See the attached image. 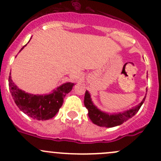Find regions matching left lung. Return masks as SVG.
Listing matches in <instances>:
<instances>
[{"label":"left lung","instance_id":"left-lung-1","mask_svg":"<svg viewBox=\"0 0 161 161\" xmlns=\"http://www.w3.org/2000/svg\"><path fill=\"white\" fill-rule=\"evenodd\" d=\"M146 96H147V94H146ZM146 96L144 97L143 100L141 101V103H139V104L136 105V107H134L130 110L120 112V113L109 114L101 111L94 105V103L92 101V99H91L90 92L86 90L85 93V97H84V105L88 110L89 118L93 124L100 126V127L112 128L121 125L125 121H128L129 118H132L140 109L141 106L145 101Z\"/></svg>","mask_w":161,"mask_h":161}]
</instances>
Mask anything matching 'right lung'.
I'll return each mask as SVG.
<instances>
[{
    "mask_svg": "<svg viewBox=\"0 0 161 161\" xmlns=\"http://www.w3.org/2000/svg\"><path fill=\"white\" fill-rule=\"evenodd\" d=\"M26 45L22 47L20 51ZM8 85L13 100L18 108L33 119L43 121L49 120L56 115L62 106L64 97L71 92L75 84L72 82H66L58 86L56 90H53L50 94L34 95L20 90L13 82L10 73Z\"/></svg>",
    "mask_w": 161,
    "mask_h": 161,
    "instance_id": "right-lung-1",
    "label": "right lung"
}]
</instances>
